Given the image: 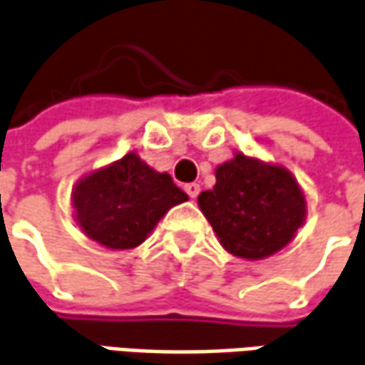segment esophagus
<instances>
[{"label":"esophagus","instance_id":"obj_1","mask_svg":"<svg viewBox=\"0 0 365 365\" xmlns=\"http://www.w3.org/2000/svg\"><path fill=\"white\" fill-rule=\"evenodd\" d=\"M185 193H187V195H190V197H197V193H200V185H197V183H187V185H185Z\"/></svg>","mask_w":365,"mask_h":365}]
</instances>
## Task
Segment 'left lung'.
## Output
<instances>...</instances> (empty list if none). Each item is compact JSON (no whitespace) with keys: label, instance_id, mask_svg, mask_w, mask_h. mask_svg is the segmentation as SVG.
<instances>
[{"label":"left lung","instance_id":"obj_1","mask_svg":"<svg viewBox=\"0 0 365 365\" xmlns=\"http://www.w3.org/2000/svg\"><path fill=\"white\" fill-rule=\"evenodd\" d=\"M197 205L225 252L250 262L284 250L307 215L306 193L286 165L242 151L215 168L214 190Z\"/></svg>","mask_w":365,"mask_h":365}]
</instances>
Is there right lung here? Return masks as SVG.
Instances as JSON below:
<instances>
[{
	"label": "right lung",
	"instance_id": "add662e5",
	"mask_svg": "<svg viewBox=\"0 0 365 365\" xmlns=\"http://www.w3.org/2000/svg\"><path fill=\"white\" fill-rule=\"evenodd\" d=\"M187 202L168 172H158L135 151L81 175L71 190L79 230L108 250H133L178 203Z\"/></svg>",
	"mask_w": 365,
	"mask_h": 365
}]
</instances>
